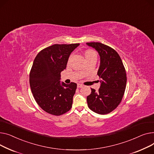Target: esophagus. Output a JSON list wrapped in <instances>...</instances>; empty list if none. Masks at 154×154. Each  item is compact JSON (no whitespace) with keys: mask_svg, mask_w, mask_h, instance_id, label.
Instances as JSON below:
<instances>
[{"mask_svg":"<svg viewBox=\"0 0 154 154\" xmlns=\"http://www.w3.org/2000/svg\"><path fill=\"white\" fill-rule=\"evenodd\" d=\"M77 87L78 88H82V87H83V85H81V84H78Z\"/></svg>","mask_w":154,"mask_h":154,"instance_id":"1","label":"esophagus"}]
</instances>
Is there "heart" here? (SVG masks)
<instances>
[{
	"label": "heart",
	"instance_id": "heart-1",
	"mask_svg": "<svg viewBox=\"0 0 154 154\" xmlns=\"http://www.w3.org/2000/svg\"><path fill=\"white\" fill-rule=\"evenodd\" d=\"M85 55L86 58H88L91 57H96V52L93 50H88L85 51Z\"/></svg>",
	"mask_w": 154,
	"mask_h": 154
}]
</instances>
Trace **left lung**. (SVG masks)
I'll list each match as a JSON object with an SVG mask.
<instances>
[{
  "label": "left lung",
  "mask_w": 154,
  "mask_h": 154,
  "mask_svg": "<svg viewBox=\"0 0 154 154\" xmlns=\"http://www.w3.org/2000/svg\"><path fill=\"white\" fill-rule=\"evenodd\" d=\"M94 48L100 57L97 75L101 79L98 91L91 88L87 96L90 109L99 114L112 112L122 101L127 82L126 72L119 54L113 48L99 42L86 43Z\"/></svg>",
  "instance_id": "8db88e82"
}]
</instances>
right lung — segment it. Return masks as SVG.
I'll use <instances>...</instances> for the list:
<instances>
[{
    "label": "right lung",
    "mask_w": 154,
    "mask_h": 154,
    "mask_svg": "<svg viewBox=\"0 0 154 154\" xmlns=\"http://www.w3.org/2000/svg\"><path fill=\"white\" fill-rule=\"evenodd\" d=\"M79 43L55 44L41 50L30 73V86L36 102L50 114L60 116L71 109L76 83L60 82L71 53Z\"/></svg>",
    "instance_id": "1"
}]
</instances>
